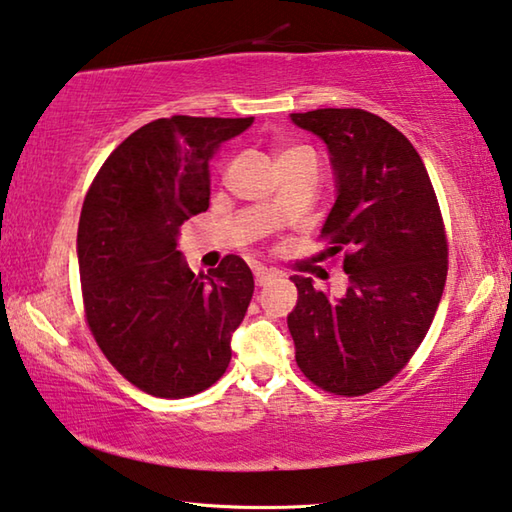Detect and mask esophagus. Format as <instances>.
I'll use <instances>...</instances> for the list:
<instances>
[{
    "label": "esophagus",
    "mask_w": 512,
    "mask_h": 512,
    "mask_svg": "<svg viewBox=\"0 0 512 512\" xmlns=\"http://www.w3.org/2000/svg\"><path fill=\"white\" fill-rule=\"evenodd\" d=\"M276 276H281L276 270H267V267H263V265L254 267V279H256V285H261V288L270 283L272 279H276Z\"/></svg>",
    "instance_id": "esophagus-1"
}]
</instances>
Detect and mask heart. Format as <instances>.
Listing matches in <instances>:
<instances>
[{"label": "heart", "instance_id": "heart-1", "mask_svg": "<svg viewBox=\"0 0 512 512\" xmlns=\"http://www.w3.org/2000/svg\"><path fill=\"white\" fill-rule=\"evenodd\" d=\"M290 159H310L312 164L317 166V161H315V155H312V152L308 150V148H301V146H294V148H288V150H283L281 155H279V161H290Z\"/></svg>", "mask_w": 512, "mask_h": 512}]
</instances>
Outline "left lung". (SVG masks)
<instances>
[{
  "instance_id": "obj_1",
  "label": "left lung",
  "mask_w": 512,
  "mask_h": 512,
  "mask_svg": "<svg viewBox=\"0 0 512 512\" xmlns=\"http://www.w3.org/2000/svg\"><path fill=\"white\" fill-rule=\"evenodd\" d=\"M292 121L330 150L337 200L321 240L348 274L339 299L292 276L297 364L319 389L364 396L405 369L432 326L447 279L441 206L416 148L378 114L324 107Z\"/></svg>"
}]
</instances>
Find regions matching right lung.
<instances>
[{
  "label": "right lung",
  "instance_id": "right-lung-1",
  "mask_svg": "<svg viewBox=\"0 0 512 512\" xmlns=\"http://www.w3.org/2000/svg\"><path fill=\"white\" fill-rule=\"evenodd\" d=\"M251 123L184 114L146 123L114 148L85 195L78 267L87 326L107 362L150 396H195L229 366L254 276L236 254L193 274L177 233L209 209L213 152Z\"/></svg>",
  "mask_w": 512,
  "mask_h": 512
}]
</instances>
